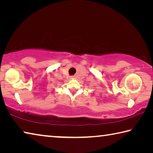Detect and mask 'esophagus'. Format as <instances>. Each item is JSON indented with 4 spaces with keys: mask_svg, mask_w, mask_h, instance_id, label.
<instances>
[{
    "mask_svg": "<svg viewBox=\"0 0 153 153\" xmlns=\"http://www.w3.org/2000/svg\"><path fill=\"white\" fill-rule=\"evenodd\" d=\"M71 79H74V77H71Z\"/></svg>",
    "mask_w": 153,
    "mask_h": 153,
    "instance_id": "obj_1",
    "label": "esophagus"
}]
</instances>
